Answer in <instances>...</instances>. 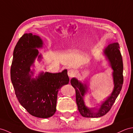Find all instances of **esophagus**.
<instances>
[{
    "instance_id": "34e87169",
    "label": "esophagus",
    "mask_w": 133,
    "mask_h": 133,
    "mask_svg": "<svg viewBox=\"0 0 133 133\" xmlns=\"http://www.w3.org/2000/svg\"><path fill=\"white\" fill-rule=\"evenodd\" d=\"M68 75L70 78L74 77L76 75V72L73 69H70L68 71Z\"/></svg>"
}]
</instances>
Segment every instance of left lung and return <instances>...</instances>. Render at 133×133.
I'll return each instance as SVG.
<instances>
[{"label":"left lung","mask_w":133,"mask_h":133,"mask_svg":"<svg viewBox=\"0 0 133 133\" xmlns=\"http://www.w3.org/2000/svg\"><path fill=\"white\" fill-rule=\"evenodd\" d=\"M118 43H113L109 44L105 48L104 54L108 59L112 68L113 70V76L114 81V89L111 95L108 96L102 104L97 108H89L85 104L83 100L84 95L86 91V86L78 82L77 79L73 78L70 83L76 90V99L78 109L84 117L95 118L100 117L107 113L115 103L116 98L120 92L123 82V61L122 57Z\"/></svg>","instance_id":"left-lung-1"}]
</instances>
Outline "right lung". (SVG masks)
I'll use <instances>...</instances> for the list:
<instances>
[{"mask_svg": "<svg viewBox=\"0 0 133 133\" xmlns=\"http://www.w3.org/2000/svg\"><path fill=\"white\" fill-rule=\"evenodd\" d=\"M39 37L24 34L16 44L11 68V79L16 97L21 105L32 116L46 118L56 112L59 90L69 82L67 70L61 73H41L31 78L30 68L42 47ZM38 58L41 59V55ZM31 72V74H29Z\"/></svg>", "mask_w": 133, "mask_h": 133, "instance_id": "obj_1", "label": "right lung"}]
</instances>
